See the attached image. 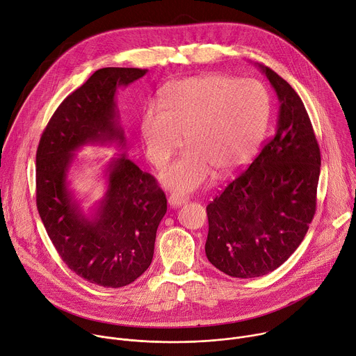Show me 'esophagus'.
Returning <instances> with one entry per match:
<instances>
[{"label":"esophagus","mask_w":356,"mask_h":356,"mask_svg":"<svg viewBox=\"0 0 356 356\" xmlns=\"http://www.w3.org/2000/svg\"><path fill=\"white\" fill-rule=\"evenodd\" d=\"M187 200H188L187 195L179 194V193H173V194L169 195V204H170L172 207H179V206L184 204V202H186Z\"/></svg>","instance_id":"esophagus-1"}]
</instances>
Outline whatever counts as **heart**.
I'll return each mask as SVG.
<instances>
[{
  "label": "heart",
  "instance_id": "obj_1",
  "mask_svg": "<svg viewBox=\"0 0 356 356\" xmlns=\"http://www.w3.org/2000/svg\"><path fill=\"white\" fill-rule=\"evenodd\" d=\"M162 107L147 106L140 118L146 156L155 168L165 166L183 146L186 154L163 173V183L188 191L214 172L228 176L257 154L269 118L270 99L253 79L222 74L197 76L169 84Z\"/></svg>",
  "mask_w": 356,
  "mask_h": 356
}]
</instances>
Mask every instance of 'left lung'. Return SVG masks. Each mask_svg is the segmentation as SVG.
<instances>
[{
	"label": "left lung",
	"instance_id": "1",
	"mask_svg": "<svg viewBox=\"0 0 356 356\" xmlns=\"http://www.w3.org/2000/svg\"><path fill=\"white\" fill-rule=\"evenodd\" d=\"M280 101L277 128L248 169L207 206L206 255L221 272L268 275L298 248L316 214L320 146L301 98L259 65Z\"/></svg>",
	"mask_w": 356,
	"mask_h": 356
}]
</instances>
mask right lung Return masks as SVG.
<instances>
[{"mask_svg": "<svg viewBox=\"0 0 356 356\" xmlns=\"http://www.w3.org/2000/svg\"><path fill=\"white\" fill-rule=\"evenodd\" d=\"M146 72L97 70L63 99L36 150V207L46 232L70 270L103 287L131 284L149 268L168 200L156 179L122 154L108 163V187L90 220L67 188V172L74 152L87 143L124 147L115 92Z\"/></svg>", "mask_w": 356, "mask_h": 356, "instance_id": "right-lung-1", "label": "right lung"}]
</instances>
